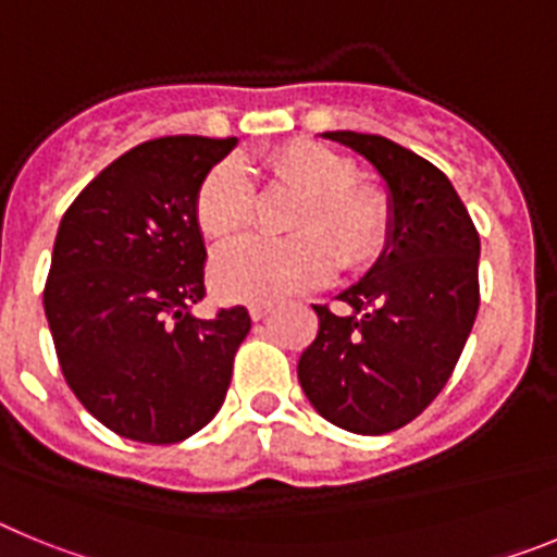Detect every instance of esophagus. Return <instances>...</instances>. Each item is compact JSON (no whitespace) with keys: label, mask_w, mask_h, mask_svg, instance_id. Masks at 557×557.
<instances>
[{"label":"esophagus","mask_w":557,"mask_h":557,"mask_svg":"<svg viewBox=\"0 0 557 557\" xmlns=\"http://www.w3.org/2000/svg\"><path fill=\"white\" fill-rule=\"evenodd\" d=\"M248 312H250V318H253V321H264V318H268V314L273 312V307H270V304H253V307H250Z\"/></svg>","instance_id":"34e87169"}]
</instances>
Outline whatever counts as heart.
<instances>
[{
	"instance_id": "heart-1",
	"label": "heart",
	"mask_w": 557,
	"mask_h": 557,
	"mask_svg": "<svg viewBox=\"0 0 557 557\" xmlns=\"http://www.w3.org/2000/svg\"><path fill=\"white\" fill-rule=\"evenodd\" d=\"M275 184L298 191L289 239L245 236L211 262V287L225 301L275 304L329 282L334 264L362 270L391 243V203L382 189L359 184L348 156L312 139H293L268 152ZM256 189L234 159L206 172L195 198L198 225L211 239H231L253 218Z\"/></svg>"
}]
</instances>
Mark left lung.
<instances>
[{
	"label": "left lung",
	"instance_id": "8db88e82",
	"mask_svg": "<svg viewBox=\"0 0 557 557\" xmlns=\"http://www.w3.org/2000/svg\"><path fill=\"white\" fill-rule=\"evenodd\" d=\"M387 186L391 243L357 284L346 312L318 307V337L298 382L334 426L385 435L410 424L444 391L480 309V234L444 172L373 133L329 131Z\"/></svg>",
	"mask_w": 557,
	"mask_h": 557
}]
</instances>
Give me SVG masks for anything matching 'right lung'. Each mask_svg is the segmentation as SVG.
<instances>
[{"label": "right lung", "instance_id": "add662e5", "mask_svg": "<svg viewBox=\"0 0 557 557\" xmlns=\"http://www.w3.org/2000/svg\"><path fill=\"white\" fill-rule=\"evenodd\" d=\"M236 139L164 136L108 164L69 206L44 312L81 405L139 444H178L223 407L245 307L200 321L206 245L195 198Z\"/></svg>", "mask_w": 557, "mask_h": 557}]
</instances>
